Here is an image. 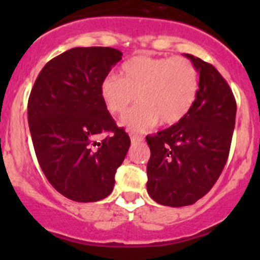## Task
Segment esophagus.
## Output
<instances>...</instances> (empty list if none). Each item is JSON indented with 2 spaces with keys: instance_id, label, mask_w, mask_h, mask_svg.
<instances>
[{
  "instance_id": "obj_1",
  "label": "esophagus",
  "mask_w": 260,
  "mask_h": 260,
  "mask_svg": "<svg viewBox=\"0 0 260 260\" xmlns=\"http://www.w3.org/2000/svg\"><path fill=\"white\" fill-rule=\"evenodd\" d=\"M143 141V137L140 135H136V133H131V142L135 145V143H140Z\"/></svg>"
}]
</instances>
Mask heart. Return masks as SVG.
I'll use <instances>...</instances> for the list:
<instances>
[{
    "label": "heart",
    "mask_w": 260,
    "mask_h": 260,
    "mask_svg": "<svg viewBox=\"0 0 260 260\" xmlns=\"http://www.w3.org/2000/svg\"><path fill=\"white\" fill-rule=\"evenodd\" d=\"M122 78L108 75L101 81V96L109 112L122 114L138 98L140 106L123 117L122 124L145 132L161 120L175 124L192 108L199 75L192 61L182 56L138 55L123 64Z\"/></svg>",
    "instance_id": "obj_1"
}]
</instances>
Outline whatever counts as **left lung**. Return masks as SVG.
Here are the masks:
<instances>
[{"instance_id": "obj_1", "label": "left lung", "mask_w": 260, "mask_h": 260, "mask_svg": "<svg viewBox=\"0 0 260 260\" xmlns=\"http://www.w3.org/2000/svg\"><path fill=\"white\" fill-rule=\"evenodd\" d=\"M185 56L200 74L195 103L179 123L146 137L147 191L172 208L192 205L215 185L229 157L237 114L232 89L215 67Z\"/></svg>"}]
</instances>
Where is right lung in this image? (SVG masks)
<instances>
[{"label": "right lung", "mask_w": 260, "mask_h": 260, "mask_svg": "<svg viewBox=\"0 0 260 260\" xmlns=\"http://www.w3.org/2000/svg\"><path fill=\"white\" fill-rule=\"evenodd\" d=\"M122 55L102 46L70 49L50 60L31 89L27 118L39 165L52 187L73 201L107 198L131 146L99 90ZM104 133L111 135L98 141Z\"/></svg>", "instance_id": "add662e5"}]
</instances>
